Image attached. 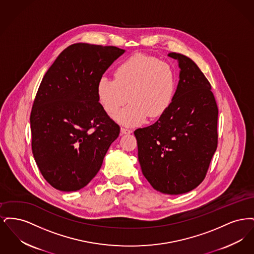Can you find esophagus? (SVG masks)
Listing matches in <instances>:
<instances>
[{
  "label": "esophagus",
  "instance_id": "34e87169",
  "mask_svg": "<svg viewBox=\"0 0 254 254\" xmlns=\"http://www.w3.org/2000/svg\"><path fill=\"white\" fill-rule=\"evenodd\" d=\"M131 132H132V130L129 129V128L121 127V135H124V134H130Z\"/></svg>",
  "mask_w": 254,
  "mask_h": 254
}]
</instances>
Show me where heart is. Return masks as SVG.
Listing matches in <instances>:
<instances>
[{"mask_svg":"<svg viewBox=\"0 0 254 254\" xmlns=\"http://www.w3.org/2000/svg\"><path fill=\"white\" fill-rule=\"evenodd\" d=\"M176 73L172 66L157 58L136 54L116 67L114 79L102 76L96 85L98 101L109 114L122 109L115 120L136 127L147 119L161 116L169 109L176 91Z\"/></svg>","mask_w":254,"mask_h":254,"instance_id":"1","label":"heart"}]
</instances>
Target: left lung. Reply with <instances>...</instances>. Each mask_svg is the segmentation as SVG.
<instances>
[{
	"mask_svg": "<svg viewBox=\"0 0 254 254\" xmlns=\"http://www.w3.org/2000/svg\"><path fill=\"white\" fill-rule=\"evenodd\" d=\"M179 82L171 105L153 125L134 131L145 179L162 193L178 195L205 179L217 148L218 108L211 86L190 58L176 52Z\"/></svg>",
	"mask_w": 254,
	"mask_h": 254,
	"instance_id": "left-lung-1",
	"label": "left lung"
}]
</instances>
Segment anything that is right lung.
Listing matches in <instances>:
<instances>
[{"label": "right lung", "instance_id": "1", "mask_svg": "<svg viewBox=\"0 0 254 254\" xmlns=\"http://www.w3.org/2000/svg\"><path fill=\"white\" fill-rule=\"evenodd\" d=\"M126 52L77 43L63 50L44 76L30 114L32 152L44 178L76 191L101 169L120 127L97 98L98 80Z\"/></svg>", "mask_w": 254, "mask_h": 254}]
</instances>
